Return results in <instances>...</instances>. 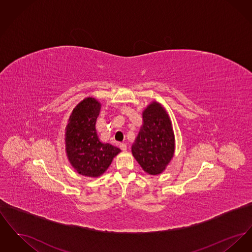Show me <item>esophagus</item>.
Returning a JSON list of instances; mask_svg holds the SVG:
<instances>
[{
  "mask_svg": "<svg viewBox=\"0 0 252 252\" xmlns=\"http://www.w3.org/2000/svg\"><path fill=\"white\" fill-rule=\"evenodd\" d=\"M120 148L121 150L126 151V148H127V146H126V144H120Z\"/></svg>",
  "mask_w": 252,
  "mask_h": 252,
  "instance_id": "34e87169",
  "label": "esophagus"
}]
</instances>
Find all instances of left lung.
Masks as SVG:
<instances>
[{
  "mask_svg": "<svg viewBox=\"0 0 252 252\" xmlns=\"http://www.w3.org/2000/svg\"><path fill=\"white\" fill-rule=\"evenodd\" d=\"M143 126L132 144V154L144 172L162 173L175 152L172 123L164 108L152 102L143 112Z\"/></svg>",
  "mask_w": 252,
  "mask_h": 252,
  "instance_id": "8db88e82",
  "label": "left lung"
}]
</instances>
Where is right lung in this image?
I'll return each mask as SVG.
<instances>
[{"mask_svg": "<svg viewBox=\"0 0 252 252\" xmlns=\"http://www.w3.org/2000/svg\"><path fill=\"white\" fill-rule=\"evenodd\" d=\"M101 104L87 97L73 108L66 126V153L75 171L86 177L97 178L105 173L120 149L99 141L96 119Z\"/></svg>", "mask_w": 252, "mask_h": 252, "instance_id": "1", "label": "right lung"}]
</instances>
